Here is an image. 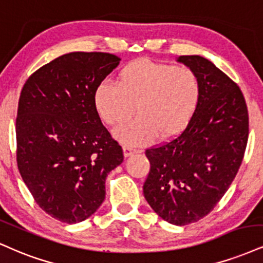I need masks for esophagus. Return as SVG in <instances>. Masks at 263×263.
Segmentation results:
<instances>
[{"mask_svg": "<svg viewBox=\"0 0 263 263\" xmlns=\"http://www.w3.org/2000/svg\"><path fill=\"white\" fill-rule=\"evenodd\" d=\"M140 152H141V151L134 149V148H131V147H123V157L128 158V157L134 156V154L140 153Z\"/></svg>", "mask_w": 263, "mask_h": 263, "instance_id": "esophagus-1", "label": "esophagus"}]
</instances>
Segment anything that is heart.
<instances>
[{"mask_svg": "<svg viewBox=\"0 0 263 263\" xmlns=\"http://www.w3.org/2000/svg\"><path fill=\"white\" fill-rule=\"evenodd\" d=\"M201 97V83L194 69L148 59L128 62L116 76V85L100 83L94 106L107 125H121L135 114L137 119L116 128L123 144H149L159 137H179L194 118Z\"/></svg>", "mask_w": 263, "mask_h": 263, "instance_id": "1", "label": "heart"}]
</instances>
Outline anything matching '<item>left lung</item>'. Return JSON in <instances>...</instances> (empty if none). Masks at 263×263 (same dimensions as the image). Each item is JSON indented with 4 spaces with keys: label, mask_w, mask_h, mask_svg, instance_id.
I'll use <instances>...</instances> for the list:
<instances>
[{
    "label": "left lung",
    "mask_w": 263,
    "mask_h": 263,
    "mask_svg": "<svg viewBox=\"0 0 263 263\" xmlns=\"http://www.w3.org/2000/svg\"><path fill=\"white\" fill-rule=\"evenodd\" d=\"M176 61L198 76L200 101L178 138L145 151L151 172L143 194L162 219L186 226L207 216L232 185L248 144L249 115L240 88L210 60Z\"/></svg>",
    "instance_id": "8db88e82"
}]
</instances>
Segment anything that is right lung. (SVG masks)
Here are the masks:
<instances>
[{"label": "right lung", "instance_id": "add662e5", "mask_svg": "<svg viewBox=\"0 0 263 263\" xmlns=\"http://www.w3.org/2000/svg\"><path fill=\"white\" fill-rule=\"evenodd\" d=\"M121 59L69 52L25 82L18 104L17 163L34 200L47 214L74 224L105 200V179L123 160L101 125L94 91Z\"/></svg>", "mask_w": 263, "mask_h": 263}]
</instances>
